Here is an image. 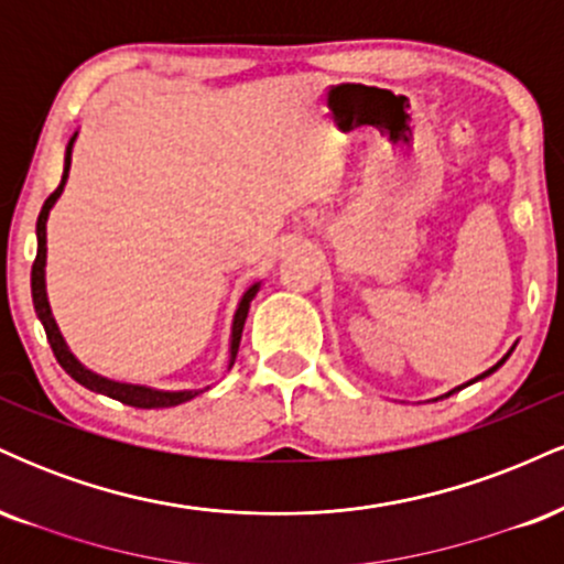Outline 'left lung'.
Segmentation results:
<instances>
[{
	"label": "left lung",
	"instance_id": "1",
	"mask_svg": "<svg viewBox=\"0 0 564 564\" xmlns=\"http://www.w3.org/2000/svg\"><path fill=\"white\" fill-rule=\"evenodd\" d=\"M511 349H514V347H511ZM511 349H509V352L507 355H503V358L501 360H498V364L494 366V368H488V371H485V373H480V377H477V379H485V377H490V373H494L496 371V368H501L503 364H507V358H509V355H511ZM477 379H471V381H467V384H475V381ZM467 384H464V387H467ZM458 390H462V387H458ZM448 394H453V392H448Z\"/></svg>",
	"mask_w": 564,
	"mask_h": 564
}]
</instances>
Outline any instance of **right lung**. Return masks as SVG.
Segmentation results:
<instances>
[{
    "instance_id": "right-lung-1",
    "label": "right lung",
    "mask_w": 564,
    "mask_h": 564,
    "mask_svg": "<svg viewBox=\"0 0 564 564\" xmlns=\"http://www.w3.org/2000/svg\"><path fill=\"white\" fill-rule=\"evenodd\" d=\"M74 140H76V132H74V138L68 140V145H66V164H63L61 185H57L55 193H50V198L44 200L42 212H39V219H36V243L39 246H36L34 268H31V296H34V310H36L39 321H42L44 334H47L50 347H53L57 364L63 366V371H66L70 379H76L82 387H87V390L108 394V398L119 400V403L132 405V408H172V405L187 403V400H193L198 392H204V390L166 392V390H153V387L127 384V381H113V379L100 377V373L89 371L87 366H82L79 360L74 358V352H70V349H68L66 339H63L61 328H57V323L53 318V310H50V302H47V286H44V264H47V217H50V209H53V206H55L57 196H61V193H63V185H66V180H68L70 151H74ZM257 291H260V283H254V286L246 289V294L241 296V302H238L236 315H232L230 364H228V368H232V364H236V355H238V345H241L246 315H249V304L257 296Z\"/></svg>"
}]
</instances>
